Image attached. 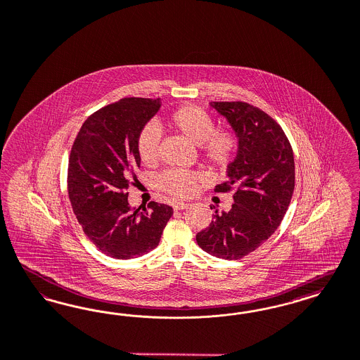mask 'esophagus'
Segmentation results:
<instances>
[{
    "mask_svg": "<svg viewBox=\"0 0 360 360\" xmlns=\"http://www.w3.org/2000/svg\"><path fill=\"white\" fill-rule=\"evenodd\" d=\"M188 203L186 202H175L173 203V209L174 210H185V209H188Z\"/></svg>",
    "mask_w": 360,
    "mask_h": 360,
    "instance_id": "1",
    "label": "esophagus"
}]
</instances>
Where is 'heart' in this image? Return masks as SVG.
<instances>
[{
    "instance_id": "b5f03b06",
    "label": "heart",
    "mask_w": 360,
    "mask_h": 360,
    "mask_svg": "<svg viewBox=\"0 0 360 360\" xmlns=\"http://www.w3.org/2000/svg\"><path fill=\"white\" fill-rule=\"evenodd\" d=\"M167 124L190 143L199 146L203 161L212 170H224L234 160L238 146L236 134L230 130L214 131L212 118L200 108L191 105L178 108L169 115ZM158 146L160 133L157 129L143 127L136 138V153L143 165L151 166L157 162ZM160 186L174 197L185 198L197 190L198 176L182 170H169L162 174Z\"/></svg>"
}]
</instances>
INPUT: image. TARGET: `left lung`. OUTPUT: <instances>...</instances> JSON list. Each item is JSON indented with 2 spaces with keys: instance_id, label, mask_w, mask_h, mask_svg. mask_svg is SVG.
<instances>
[{
  "instance_id": "left-lung-1",
  "label": "left lung",
  "mask_w": 360,
  "mask_h": 360,
  "mask_svg": "<svg viewBox=\"0 0 360 360\" xmlns=\"http://www.w3.org/2000/svg\"><path fill=\"white\" fill-rule=\"evenodd\" d=\"M231 126L238 141L227 182L217 191L238 187L231 210L212 215L197 234L199 248L214 257L236 261L259 248L282 222L295 186L291 145L273 118L246 102H210Z\"/></svg>"
}]
</instances>
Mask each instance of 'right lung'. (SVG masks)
Masks as SVG:
<instances>
[{"label": "right lung", "instance_id": "add662e5", "mask_svg": "<svg viewBox=\"0 0 360 360\" xmlns=\"http://www.w3.org/2000/svg\"><path fill=\"white\" fill-rule=\"evenodd\" d=\"M161 99L124 98L91 114L70 151L68 188L89 239L117 259L142 257L158 246L173 207L150 202L131 207L127 188L141 160L136 138L158 112Z\"/></svg>", "mask_w": 360, "mask_h": 360}]
</instances>
